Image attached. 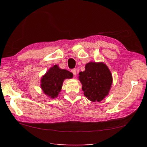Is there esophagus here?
Wrapping results in <instances>:
<instances>
[{"mask_svg": "<svg viewBox=\"0 0 147 147\" xmlns=\"http://www.w3.org/2000/svg\"><path fill=\"white\" fill-rule=\"evenodd\" d=\"M71 72H72V73H73V74H74V76H76V69H73L71 70Z\"/></svg>", "mask_w": 147, "mask_h": 147, "instance_id": "esophagus-1", "label": "esophagus"}]
</instances>
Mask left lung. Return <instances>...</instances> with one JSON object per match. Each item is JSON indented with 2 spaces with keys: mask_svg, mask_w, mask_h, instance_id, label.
Here are the masks:
<instances>
[{
  "mask_svg": "<svg viewBox=\"0 0 147 147\" xmlns=\"http://www.w3.org/2000/svg\"><path fill=\"white\" fill-rule=\"evenodd\" d=\"M85 68V71L79 73L84 95L92 102H100L108 95L111 88V72L103 63L90 62Z\"/></svg>",
  "mask_w": 147,
  "mask_h": 147,
  "instance_id": "8db88e82",
  "label": "left lung"
}]
</instances>
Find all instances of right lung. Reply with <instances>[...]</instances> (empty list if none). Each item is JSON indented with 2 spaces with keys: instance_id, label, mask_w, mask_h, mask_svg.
I'll return each mask as SVG.
<instances>
[{
  "instance_id": "right-lung-1",
  "label": "right lung",
  "mask_w": 147,
  "mask_h": 147,
  "mask_svg": "<svg viewBox=\"0 0 147 147\" xmlns=\"http://www.w3.org/2000/svg\"><path fill=\"white\" fill-rule=\"evenodd\" d=\"M73 74L65 69H61L58 65L53 66L41 79V89L44 93L52 98L57 97L61 91L65 79L71 78Z\"/></svg>"
}]
</instances>
